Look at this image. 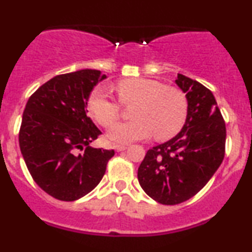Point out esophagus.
Listing matches in <instances>:
<instances>
[{
    "label": "esophagus",
    "mask_w": 252,
    "mask_h": 252,
    "mask_svg": "<svg viewBox=\"0 0 252 252\" xmlns=\"http://www.w3.org/2000/svg\"><path fill=\"white\" fill-rule=\"evenodd\" d=\"M114 148H115V150L120 153V151H124V150L126 149V145H124V144H116Z\"/></svg>",
    "instance_id": "obj_1"
}]
</instances>
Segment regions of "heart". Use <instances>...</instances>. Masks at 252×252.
Instances as JSON below:
<instances>
[{"mask_svg": "<svg viewBox=\"0 0 252 252\" xmlns=\"http://www.w3.org/2000/svg\"><path fill=\"white\" fill-rule=\"evenodd\" d=\"M123 105L135 104L130 122L117 124L109 130L108 137L116 143H128L150 137L169 139L181 131L187 122L189 102L180 88L165 86L151 78H126L116 87ZM90 116L109 128L116 123L121 107L102 88H96L88 98Z\"/></svg>", "mask_w": 252, "mask_h": 252, "instance_id": "heart-1", "label": "heart"}]
</instances>
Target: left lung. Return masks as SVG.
Segmentation results:
<instances>
[{
	"instance_id": "left-lung-1",
	"label": "left lung",
	"mask_w": 252,
	"mask_h": 252,
	"mask_svg": "<svg viewBox=\"0 0 252 252\" xmlns=\"http://www.w3.org/2000/svg\"><path fill=\"white\" fill-rule=\"evenodd\" d=\"M176 83L189 102L187 122L174 138L148 150L137 172L142 189L164 205L195 196L225 155V122L213 93L182 74Z\"/></svg>"
}]
</instances>
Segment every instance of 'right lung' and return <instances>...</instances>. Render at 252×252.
I'll return each mask as SVG.
<instances>
[{
    "label": "right lung",
    "instance_id": "right-lung-1",
    "mask_svg": "<svg viewBox=\"0 0 252 252\" xmlns=\"http://www.w3.org/2000/svg\"><path fill=\"white\" fill-rule=\"evenodd\" d=\"M105 77L93 69L57 75L26 104L21 153L36 184L60 201H76L95 189L115 155L89 147L102 132L87 115L88 98Z\"/></svg>",
    "mask_w": 252,
    "mask_h": 252
}]
</instances>
